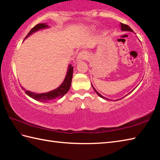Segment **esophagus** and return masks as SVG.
<instances>
[{
    "label": "esophagus",
    "mask_w": 160,
    "mask_h": 160,
    "mask_svg": "<svg viewBox=\"0 0 160 160\" xmlns=\"http://www.w3.org/2000/svg\"><path fill=\"white\" fill-rule=\"evenodd\" d=\"M86 58H87V54L84 52V51H82V52H80L79 53H78V55L77 56V61L84 60L86 59Z\"/></svg>",
    "instance_id": "1"
}]
</instances>
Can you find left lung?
<instances>
[{
    "label": "left lung",
    "instance_id": "1",
    "mask_svg": "<svg viewBox=\"0 0 160 160\" xmlns=\"http://www.w3.org/2000/svg\"><path fill=\"white\" fill-rule=\"evenodd\" d=\"M120 26H121V29H122V31H128V32H132V30L131 29V28H130V27H129L128 25H125V24H123V23H120ZM92 87L93 88V89H94V91H96V93L98 95V96H99L100 97H101L102 98H104V99H106V100H107V98H105V97H104V96H102V95L100 94V93H99L98 92V91L96 90V89H95V88L93 87V86L92 85Z\"/></svg>",
    "mask_w": 160,
    "mask_h": 160
}]
</instances>
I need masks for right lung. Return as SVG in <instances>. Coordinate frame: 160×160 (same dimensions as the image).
Returning <instances> with one entry per match:
<instances>
[{
  "instance_id": "add662e5",
  "label": "right lung",
  "mask_w": 160,
  "mask_h": 160,
  "mask_svg": "<svg viewBox=\"0 0 160 160\" xmlns=\"http://www.w3.org/2000/svg\"><path fill=\"white\" fill-rule=\"evenodd\" d=\"M49 27V26L47 25L46 23L38 24V25H36L34 28H33L31 30H30V32L28 33V34L27 35L25 39L28 38L29 36L32 35L33 33L38 31L40 29L48 28ZM73 71V67H71V65L70 64V65L68 67L67 73L62 83L57 88V89H54L53 91H49V92L43 93H33V92H32V91L26 90L25 88H23L22 87V89L23 90H25V92L27 95H28V96L33 98L34 100H38L40 102H49L55 101L58 99H59V98H62L64 95H65L68 91H69L71 87V80H72Z\"/></svg>"
}]
</instances>
